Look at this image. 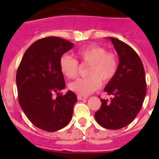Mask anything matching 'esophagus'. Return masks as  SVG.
<instances>
[{"label": "esophagus", "mask_w": 159, "mask_h": 159, "mask_svg": "<svg viewBox=\"0 0 159 159\" xmlns=\"http://www.w3.org/2000/svg\"><path fill=\"white\" fill-rule=\"evenodd\" d=\"M87 98H88L87 96L81 95V94H78V100H84V99H87Z\"/></svg>", "instance_id": "obj_1"}]
</instances>
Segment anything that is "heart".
<instances>
[{
  "label": "heart",
  "instance_id": "1",
  "mask_svg": "<svg viewBox=\"0 0 159 159\" xmlns=\"http://www.w3.org/2000/svg\"><path fill=\"white\" fill-rule=\"evenodd\" d=\"M75 55L81 64L89 65L87 75L84 78H78L70 83L69 89L81 95H89L98 90L103 83L111 81L116 75L118 61L116 55L107 52L106 49L96 44L84 46L75 51ZM61 73L69 79L76 78L79 65L75 59L69 55H63L59 61Z\"/></svg>",
  "mask_w": 159,
  "mask_h": 159
}]
</instances>
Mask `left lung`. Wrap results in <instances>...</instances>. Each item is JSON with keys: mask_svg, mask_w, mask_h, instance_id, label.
<instances>
[{"mask_svg": "<svg viewBox=\"0 0 159 159\" xmlns=\"http://www.w3.org/2000/svg\"><path fill=\"white\" fill-rule=\"evenodd\" d=\"M119 57L118 71L104 91L110 101L101 99L102 105L94 114L103 128L116 130L129 125L142 107L146 94V81L143 65L137 53L129 45L115 38H108Z\"/></svg>", "mask_w": 159, "mask_h": 159, "instance_id": "1", "label": "left lung"}]
</instances>
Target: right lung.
Masks as SVG:
<instances>
[{
  "instance_id": "right-lung-1",
  "label": "right lung",
  "mask_w": 159,
  "mask_h": 159,
  "mask_svg": "<svg viewBox=\"0 0 159 159\" xmlns=\"http://www.w3.org/2000/svg\"><path fill=\"white\" fill-rule=\"evenodd\" d=\"M74 44L58 37H47L27 49L16 75L18 102L30 122L40 129L56 131L70 122L77 96L65 88L59 66L61 57ZM59 96L55 99L52 94Z\"/></svg>"
}]
</instances>
